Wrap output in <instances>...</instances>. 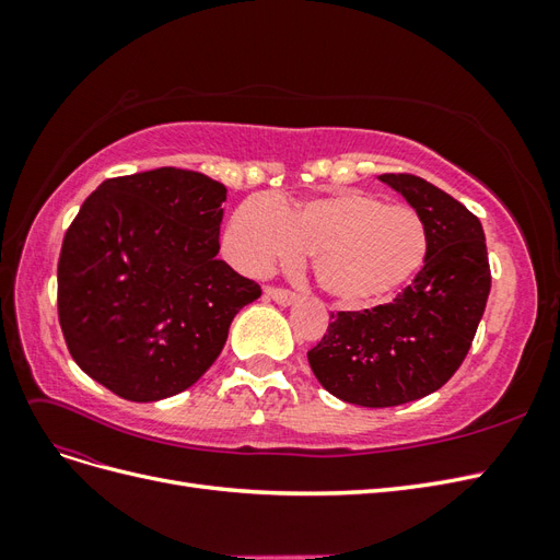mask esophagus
Segmentation results:
<instances>
[{"label":"esophagus","mask_w":560,"mask_h":560,"mask_svg":"<svg viewBox=\"0 0 560 560\" xmlns=\"http://www.w3.org/2000/svg\"><path fill=\"white\" fill-rule=\"evenodd\" d=\"M266 296L282 303V306H290L296 301V294L292 290H284V287H266Z\"/></svg>","instance_id":"1"}]
</instances>
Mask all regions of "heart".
Masks as SVG:
<instances>
[{"label":"heart","instance_id":"1","mask_svg":"<svg viewBox=\"0 0 560 560\" xmlns=\"http://www.w3.org/2000/svg\"><path fill=\"white\" fill-rule=\"evenodd\" d=\"M235 261L249 273L311 254L313 276L334 301L362 308L393 296L428 257V226L401 202L336 191L292 208L249 198L229 224Z\"/></svg>","mask_w":560,"mask_h":560}]
</instances>
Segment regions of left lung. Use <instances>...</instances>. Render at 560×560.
<instances>
[{"instance_id":"left-lung-1","label":"left lung","mask_w":560,"mask_h":560,"mask_svg":"<svg viewBox=\"0 0 560 560\" xmlns=\"http://www.w3.org/2000/svg\"><path fill=\"white\" fill-rule=\"evenodd\" d=\"M381 182L425 222V266L393 303L331 313L327 334L308 350L327 393L369 409L399 406L442 387L467 358L490 292L479 217L422 177L387 173Z\"/></svg>"}]
</instances>
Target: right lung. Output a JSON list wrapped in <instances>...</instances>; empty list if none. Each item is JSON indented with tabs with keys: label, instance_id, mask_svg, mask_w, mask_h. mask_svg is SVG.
<instances>
[{
	"label": "right lung",
	"instance_id": "1",
	"mask_svg": "<svg viewBox=\"0 0 560 560\" xmlns=\"http://www.w3.org/2000/svg\"><path fill=\"white\" fill-rule=\"evenodd\" d=\"M226 186L159 167L105 179L58 259V319L86 374L130 401L191 387L261 287L217 259Z\"/></svg>",
	"mask_w": 560,
	"mask_h": 560
}]
</instances>
